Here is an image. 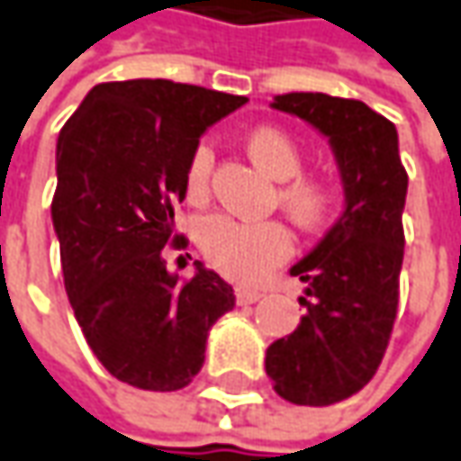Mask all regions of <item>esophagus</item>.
<instances>
[{
  "label": "esophagus",
  "mask_w": 461,
  "mask_h": 461,
  "mask_svg": "<svg viewBox=\"0 0 461 461\" xmlns=\"http://www.w3.org/2000/svg\"><path fill=\"white\" fill-rule=\"evenodd\" d=\"M234 295H237V303H240V306L255 303V301H260L262 298L260 291H252V288H237V291H234Z\"/></svg>",
  "instance_id": "obj_1"
}]
</instances>
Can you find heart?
<instances>
[{
	"mask_svg": "<svg viewBox=\"0 0 461 461\" xmlns=\"http://www.w3.org/2000/svg\"><path fill=\"white\" fill-rule=\"evenodd\" d=\"M247 152L267 176L283 181L278 185V201L295 224L316 227L324 221L334 206V185L326 178L301 173L303 150L291 132L270 124L258 127L247 135ZM212 167L214 150L209 142H201L185 167V191L191 199L206 194ZM196 242L216 273L245 285L265 278L294 252L291 231L280 221L247 224L227 214L203 216L196 230Z\"/></svg>",
	"mask_w": 461,
	"mask_h": 461,
	"instance_id": "b5f03b06",
	"label": "heart"
}]
</instances>
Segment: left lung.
<instances>
[{
    "mask_svg": "<svg viewBox=\"0 0 461 461\" xmlns=\"http://www.w3.org/2000/svg\"><path fill=\"white\" fill-rule=\"evenodd\" d=\"M273 109L329 137L344 183V212L309 255L291 267L309 288L306 316L273 341L265 370L280 398L331 405L355 395L377 373L388 349L403 265L408 191L395 124L357 99L283 94Z\"/></svg>",
    "mask_w": 461,
    "mask_h": 461,
    "instance_id": "left-lung-1",
    "label": "left lung"
}]
</instances>
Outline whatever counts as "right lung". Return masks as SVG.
I'll list each match as a JSON object with an SVG mask.
<instances>
[{
	"mask_svg": "<svg viewBox=\"0 0 461 461\" xmlns=\"http://www.w3.org/2000/svg\"><path fill=\"white\" fill-rule=\"evenodd\" d=\"M245 102L166 78L109 81L60 130L50 212L66 294L91 352L132 388H185L234 309L230 283L201 262L188 280L167 273L163 247L188 245L173 203L199 137Z\"/></svg>",
	"mask_w": 461,
	"mask_h": 461,
	"instance_id": "obj_1",
	"label": "right lung"
}]
</instances>
